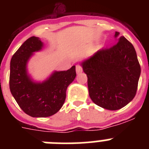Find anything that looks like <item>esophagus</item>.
I'll return each mask as SVG.
<instances>
[{"mask_svg": "<svg viewBox=\"0 0 149 149\" xmlns=\"http://www.w3.org/2000/svg\"><path fill=\"white\" fill-rule=\"evenodd\" d=\"M76 72H77V74H80L82 72V67L81 65H76Z\"/></svg>", "mask_w": 149, "mask_h": 149, "instance_id": "esophagus-1", "label": "esophagus"}]
</instances>
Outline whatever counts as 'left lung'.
<instances>
[{"instance_id":"obj_1","label":"left lung","mask_w":149,"mask_h":149,"mask_svg":"<svg viewBox=\"0 0 149 149\" xmlns=\"http://www.w3.org/2000/svg\"><path fill=\"white\" fill-rule=\"evenodd\" d=\"M119 33H115V38ZM87 76L89 95L95 104L116 110L136 95L141 68L135 48L124 36L108 49L99 50L81 63Z\"/></svg>"}]
</instances>
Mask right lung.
<instances>
[{
    "mask_svg": "<svg viewBox=\"0 0 149 149\" xmlns=\"http://www.w3.org/2000/svg\"><path fill=\"white\" fill-rule=\"evenodd\" d=\"M44 44L32 36L13 54L10 61V89L18 106L32 117H48L60 110L66 89L76 77L75 65L67 71H55L42 82L33 81L27 72V63Z\"/></svg>",
    "mask_w": 149,
    "mask_h": 149,
    "instance_id": "1",
    "label": "right lung"
}]
</instances>
